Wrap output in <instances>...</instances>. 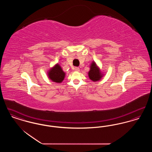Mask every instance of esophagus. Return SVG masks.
Returning <instances> with one entry per match:
<instances>
[{"label": "esophagus", "mask_w": 152, "mask_h": 152, "mask_svg": "<svg viewBox=\"0 0 152 152\" xmlns=\"http://www.w3.org/2000/svg\"><path fill=\"white\" fill-rule=\"evenodd\" d=\"M75 70L76 71H77V72H79L80 71L79 68V67H75Z\"/></svg>", "instance_id": "esophagus-1"}]
</instances>
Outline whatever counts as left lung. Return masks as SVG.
Instances as JSON below:
<instances>
[{"label": "left lung", "mask_w": 152, "mask_h": 152, "mask_svg": "<svg viewBox=\"0 0 152 152\" xmlns=\"http://www.w3.org/2000/svg\"><path fill=\"white\" fill-rule=\"evenodd\" d=\"M104 74L101 72L100 68L96 64L94 61L90 65V70L88 72L89 78L93 81H97L101 80Z\"/></svg>", "instance_id": "left-lung-1"}]
</instances>
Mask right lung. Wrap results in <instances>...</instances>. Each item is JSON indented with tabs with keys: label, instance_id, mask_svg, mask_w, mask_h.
I'll return each instance as SVG.
<instances>
[{
	"label": "right lung",
	"instance_id": "1",
	"mask_svg": "<svg viewBox=\"0 0 152 152\" xmlns=\"http://www.w3.org/2000/svg\"><path fill=\"white\" fill-rule=\"evenodd\" d=\"M47 73L49 79L56 83H61L65 78V73L58 64L51 68Z\"/></svg>",
	"mask_w": 152,
	"mask_h": 152
}]
</instances>
